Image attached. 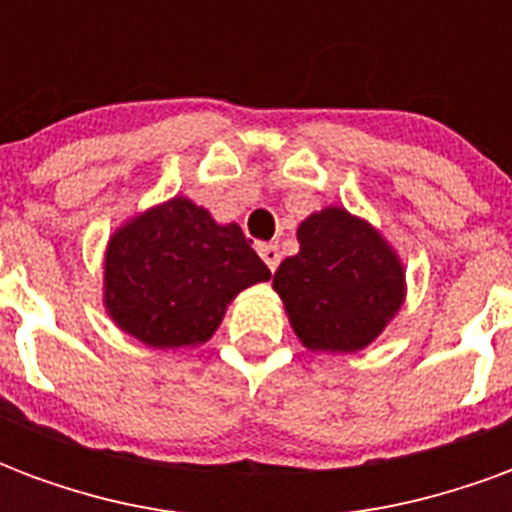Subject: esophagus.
<instances>
[{
    "label": "esophagus",
    "mask_w": 512,
    "mask_h": 512,
    "mask_svg": "<svg viewBox=\"0 0 512 512\" xmlns=\"http://www.w3.org/2000/svg\"><path fill=\"white\" fill-rule=\"evenodd\" d=\"M257 252H260V257L266 260V266L271 268V271H277L279 260H282L277 244H260V246H257Z\"/></svg>",
    "instance_id": "34e87169"
}]
</instances>
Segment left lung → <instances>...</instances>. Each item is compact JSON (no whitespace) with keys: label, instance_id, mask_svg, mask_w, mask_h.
Instances as JSON below:
<instances>
[{"label":"left lung","instance_id":"1","mask_svg":"<svg viewBox=\"0 0 512 512\" xmlns=\"http://www.w3.org/2000/svg\"><path fill=\"white\" fill-rule=\"evenodd\" d=\"M299 255L285 257L274 288L293 332L312 351H359L403 301V268L384 238L343 208L312 213Z\"/></svg>","mask_w":512,"mask_h":512}]
</instances>
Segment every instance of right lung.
I'll return each mask as SVG.
<instances>
[{"instance_id": "right-lung-1", "label": "right lung", "mask_w": 512, "mask_h": 512, "mask_svg": "<svg viewBox=\"0 0 512 512\" xmlns=\"http://www.w3.org/2000/svg\"><path fill=\"white\" fill-rule=\"evenodd\" d=\"M271 277L238 224L169 200L117 230L106 249V310L153 348L205 343L238 290Z\"/></svg>"}]
</instances>
